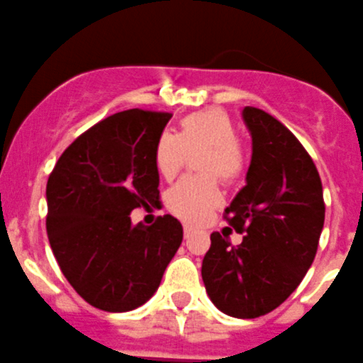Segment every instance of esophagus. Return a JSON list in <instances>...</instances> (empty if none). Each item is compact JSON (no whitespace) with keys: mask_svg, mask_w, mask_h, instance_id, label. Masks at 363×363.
<instances>
[{"mask_svg":"<svg viewBox=\"0 0 363 363\" xmlns=\"http://www.w3.org/2000/svg\"><path fill=\"white\" fill-rule=\"evenodd\" d=\"M192 231H194V228L189 226V224H184V237H185V239H189V237L192 235Z\"/></svg>","mask_w":363,"mask_h":363,"instance_id":"34e87169","label":"esophagus"}]
</instances>
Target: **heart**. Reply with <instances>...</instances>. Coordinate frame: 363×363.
Wrapping results in <instances>:
<instances>
[{"label": "heart", "instance_id": "b5f03b06", "mask_svg": "<svg viewBox=\"0 0 363 363\" xmlns=\"http://www.w3.org/2000/svg\"><path fill=\"white\" fill-rule=\"evenodd\" d=\"M199 155L196 164L203 174L179 179L165 194V206L179 219L198 223L220 203L216 176L224 184H235L247 169L244 144L237 139V128L224 110L206 108L179 121L178 135L162 133L155 144V165L160 176L172 179L189 157Z\"/></svg>", "mask_w": 363, "mask_h": 363}]
</instances>
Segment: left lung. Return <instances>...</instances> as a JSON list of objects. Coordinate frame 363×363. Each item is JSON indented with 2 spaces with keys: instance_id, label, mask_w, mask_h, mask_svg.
<instances>
[{
  "instance_id": "left-lung-1",
  "label": "left lung",
  "mask_w": 363,
  "mask_h": 363,
  "mask_svg": "<svg viewBox=\"0 0 363 363\" xmlns=\"http://www.w3.org/2000/svg\"><path fill=\"white\" fill-rule=\"evenodd\" d=\"M253 157L224 219L242 242L213 231L201 276L213 305L226 315L255 319L278 308L315 258L324 224L323 184L303 144L271 113L246 106Z\"/></svg>"
}]
</instances>
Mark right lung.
<instances>
[{
    "label": "right lung",
    "mask_w": 363,
    "mask_h": 363,
    "mask_svg": "<svg viewBox=\"0 0 363 363\" xmlns=\"http://www.w3.org/2000/svg\"><path fill=\"white\" fill-rule=\"evenodd\" d=\"M172 113L132 108L82 133L48 178L46 230L62 272L89 305L128 312L157 292L184 228L172 216L133 226L158 199L155 144Z\"/></svg>",
    "instance_id": "obj_1"
}]
</instances>
